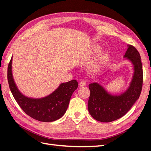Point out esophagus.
<instances>
[{
	"instance_id": "34e87169",
	"label": "esophagus",
	"mask_w": 151,
	"mask_h": 151,
	"mask_svg": "<svg viewBox=\"0 0 151 151\" xmlns=\"http://www.w3.org/2000/svg\"><path fill=\"white\" fill-rule=\"evenodd\" d=\"M86 86V83H85V81H82L79 83V87L80 88H82V87H84Z\"/></svg>"
}]
</instances>
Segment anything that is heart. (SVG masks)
<instances>
[{"mask_svg": "<svg viewBox=\"0 0 151 151\" xmlns=\"http://www.w3.org/2000/svg\"><path fill=\"white\" fill-rule=\"evenodd\" d=\"M101 47L98 46V45H95L93 48V53L94 54L98 53L101 51ZM106 57H107V55L106 53H102L100 54V55L96 59V60L93 63V65H91V71L94 72L98 71L99 67H101L102 63L105 61V60H106Z\"/></svg>", "mask_w": 151, "mask_h": 151, "instance_id": "heart-1", "label": "heart"}]
</instances>
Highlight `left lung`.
Segmentation results:
<instances>
[{"instance_id":"obj_1","label":"left lung","mask_w":151,"mask_h":151,"mask_svg":"<svg viewBox=\"0 0 151 151\" xmlns=\"http://www.w3.org/2000/svg\"><path fill=\"white\" fill-rule=\"evenodd\" d=\"M124 58L131 62L134 74L128 88L119 94H113L98 83L89 85L90 96L88 111L101 122H111L119 119L129 111L140 96L143 83V71L140 55L134 47L127 45Z\"/></svg>"}]
</instances>
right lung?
Masks as SVG:
<instances>
[{
  "label": "right lung",
  "instance_id": "obj_1",
  "mask_svg": "<svg viewBox=\"0 0 151 151\" xmlns=\"http://www.w3.org/2000/svg\"><path fill=\"white\" fill-rule=\"evenodd\" d=\"M12 57L9 63L7 79L11 93L16 102L27 115L40 122H50L63 116L67 111L70 98L78 87L76 80L62 83L53 93L41 98L26 96L17 88L13 78Z\"/></svg>",
  "mask_w": 151,
  "mask_h": 151
}]
</instances>
